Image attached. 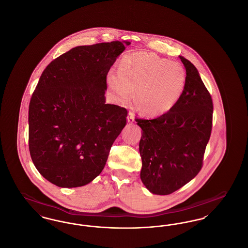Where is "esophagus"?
I'll list each match as a JSON object with an SVG mask.
<instances>
[{
	"label": "esophagus",
	"instance_id": "esophagus-1",
	"mask_svg": "<svg viewBox=\"0 0 248 248\" xmlns=\"http://www.w3.org/2000/svg\"><path fill=\"white\" fill-rule=\"evenodd\" d=\"M134 121H135L134 112H133V111H129V112H128V116H127V122H128L129 124H132Z\"/></svg>",
	"mask_w": 248,
	"mask_h": 248
}]
</instances>
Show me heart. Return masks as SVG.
Masks as SVG:
<instances>
[{"label": "heart", "instance_id": "b5f03b06", "mask_svg": "<svg viewBox=\"0 0 248 248\" xmlns=\"http://www.w3.org/2000/svg\"><path fill=\"white\" fill-rule=\"evenodd\" d=\"M108 83L123 101L135 100L142 113L161 116L170 111L184 94L187 72L184 67L150 52H134L120 62L119 71L108 74Z\"/></svg>", "mask_w": 248, "mask_h": 248}]
</instances>
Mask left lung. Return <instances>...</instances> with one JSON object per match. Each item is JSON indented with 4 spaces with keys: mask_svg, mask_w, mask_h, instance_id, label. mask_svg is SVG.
Instances as JSON below:
<instances>
[{
    "mask_svg": "<svg viewBox=\"0 0 248 248\" xmlns=\"http://www.w3.org/2000/svg\"><path fill=\"white\" fill-rule=\"evenodd\" d=\"M179 58L187 85L177 105L157 118H136L142 129L140 178L158 195L173 193L197 176L212 131L211 94L194 65Z\"/></svg>",
    "mask_w": 248,
    "mask_h": 248,
    "instance_id": "1",
    "label": "left lung"
}]
</instances>
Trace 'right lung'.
I'll list each match as a JSON object with an SVG mask.
<instances>
[{"mask_svg": "<svg viewBox=\"0 0 248 248\" xmlns=\"http://www.w3.org/2000/svg\"><path fill=\"white\" fill-rule=\"evenodd\" d=\"M129 45L72 48L43 71L29 107V149L51 183L81 187L103 170L127 117L126 108L106 104L107 75Z\"/></svg>", "mask_w": 248, "mask_h": 248, "instance_id": "right-lung-1", "label": "right lung"}]
</instances>
